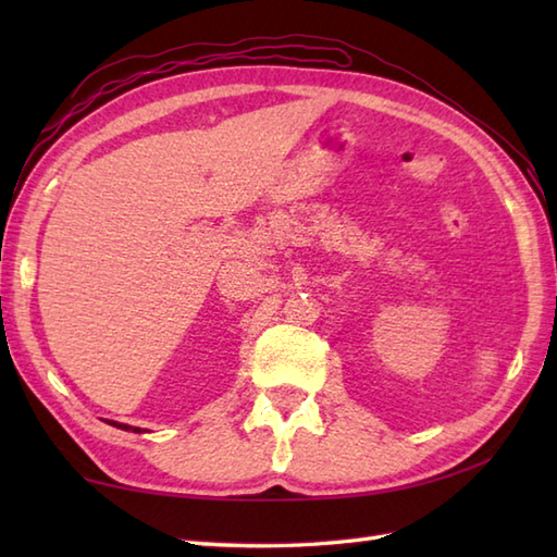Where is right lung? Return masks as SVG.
<instances>
[{
  "mask_svg": "<svg viewBox=\"0 0 557 557\" xmlns=\"http://www.w3.org/2000/svg\"><path fill=\"white\" fill-rule=\"evenodd\" d=\"M112 425H116V423L112 421ZM120 429H126V431H128V429H132V425H122V423H120ZM134 431H136V433H140V429H134Z\"/></svg>",
  "mask_w": 557,
  "mask_h": 557,
  "instance_id": "1",
  "label": "right lung"
}]
</instances>
